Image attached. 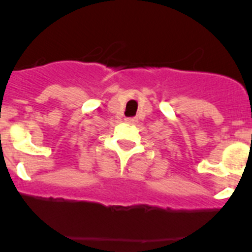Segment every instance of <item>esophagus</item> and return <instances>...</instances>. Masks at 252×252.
Instances as JSON below:
<instances>
[{
  "instance_id": "34e87169",
  "label": "esophagus",
  "mask_w": 252,
  "mask_h": 252,
  "mask_svg": "<svg viewBox=\"0 0 252 252\" xmlns=\"http://www.w3.org/2000/svg\"><path fill=\"white\" fill-rule=\"evenodd\" d=\"M126 123H128V124H136V123H138V119L133 118V117H130V118H126Z\"/></svg>"
}]
</instances>
